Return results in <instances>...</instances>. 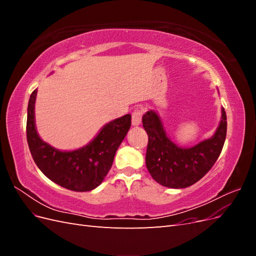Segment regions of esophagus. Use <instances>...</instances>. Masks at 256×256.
<instances>
[{
  "label": "esophagus",
  "mask_w": 256,
  "mask_h": 256,
  "mask_svg": "<svg viewBox=\"0 0 256 256\" xmlns=\"http://www.w3.org/2000/svg\"><path fill=\"white\" fill-rule=\"evenodd\" d=\"M142 115H143L142 110H134V112L132 113V126L140 125L142 120Z\"/></svg>",
  "instance_id": "esophagus-1"
}]
</instances>
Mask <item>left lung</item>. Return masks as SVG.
I'll list each match as a JSON object with an SVG mask.
<instances>
[{
  "label": "left lung",
  "instance_id": "obj_1",
  "mask_svg": "<svg viewBox=\"0 0 256 256\" xmlns=\"http://www.w3.org/2000/svg\"><path fill=\"white\" fill-rule=\"evenodd\" d=\"M148 134L146 168L158 184L168 188L182 189L198 182L220 156L226 136V114L221 108V120L212 136L191 147H182L166 134L159 114L147 111L142 118Z\"/></svg>",
  "mask_w": 256,
  "mask_h": 256
}]
</instances>
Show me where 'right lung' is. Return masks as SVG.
<instances>
[{
  "mask_svg": "<svg viewBox=\"0 0 256 256\" xmlns=\"http://www.w3.org/2000/svg\"><path fill=\"white\" fill-rule=\"evenodd\" d=\"M37 90L28 106L26 138L38 168L50 180L68 190L86 192L102 184L112 166L115 152L131 126V115L115 118L99 130L97 136L81 148L60 150L42 140L35 125Z\"/></svg>",
  "mask_w": 256,
  "mask_h": 256,
  "instance_id": "add662e5",
  "label": "right lung"
}]
</instances>
